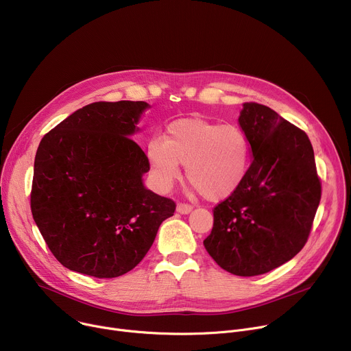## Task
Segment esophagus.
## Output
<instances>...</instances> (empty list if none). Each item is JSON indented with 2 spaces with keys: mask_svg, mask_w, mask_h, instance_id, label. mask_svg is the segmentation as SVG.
I'll list each match as a JSON object with an SVG mask.
<instances>
[{
  "mask_svg": "<svg viewBox=\"0 0 351 351\" xmlns=\"http://www.w3.org/2000/svg\"><path fill=\"white\" fill-rule=\"evenodd\" d=\"M191 210H193V207L189 206V204H182V203H179V204L176 206V211H178L179 214H183V215L190 214Z\"/></svg>",
  "mask_w": 351,
  "mask_h": 351,
  "instance_id": "1",
  "label": "esophagus"
}]
</instances>
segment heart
<instances>
[{
  "mask_svg": "<svg viewBox=\"0 0 351 351\" xmlns=\"http://www.w3.org/2000/svg\"><path fill=\"white\" fill-rule=\"evenodd\" d=\"M145 156L160 189H169L180 176L179 165H186V178L199 194L222 202L247 175L250 143L239 126L184 118L167 128L164 140H149Z\"/></svg>",
  "mask_w": 351,
  "mask_h": 351,
  "instance_id": "heart-1",
  "label": "heart"
}]
</instances>
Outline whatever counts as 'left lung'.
Returning a JSON list of instances; mask_svg holds the SVG:
<instances>
[{"label": "left lung", "instance_id": "8db88e82", "mask_svg": "<svg viewBox=\"0 0 351 351\" xmlns=\"http://www.w3.org/2000/svg\"><path fill=\"white\" fill-rule=\"evenodd\" d=\"M239 125L252 147V165L240 187L214 208L204 247L222 269L256 276L304 247L321 182L308 136L274 110L244 103Z\"/></svg>", "mask_w": 351, "mask_h": 351}]
</instances>
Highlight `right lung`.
I'll return each mask as SVG.
<instances>
[{"instance_id": "1", "label": "right lung", "mask_w": 351, "mask_h": 351, "mask_svg": "<svg viewBox=\"0 0 351 351\" xmlns=\"http://www.w3.org/2000/svg\"><path fill=\"white\" fill-rule=\"evenodd\" d=\"M149 106L88 104L48 132L34 158L33 219L68 269L117 278L153 245L175 203L148 190L147 156L130 137Z\"/></svg>"}]
</instances>
